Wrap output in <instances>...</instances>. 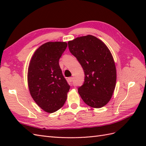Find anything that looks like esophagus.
Wrapping results in <instances>:
<instances>
[{
    "instance_id": "34e87169",
    "label": "esophagus",
    "mask_w": 146,
    "mask_h": 146,
    "mask_svg": "<svg viewBox=\"0 0 146 146\" xmlns=\"http://www.w3.org/2000/svg\"><path fill=\"white\" fill-rule=\"evenodd\" d=\"M73 77H70V78H68V81H69L70 82H73Z\"/></svg>"
}]
</instances>
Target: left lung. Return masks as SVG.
<instances>
[{
	"label": "left lung",
	"mask_w": 146,
	"mask_h": 146,
	"mask_svg": "<svg viewBox=\"0 0 146 146\" xmlns=\"http://www.w3.org/2000/svg\"><path fill=\"white\" fill-rule=\"evenodd\" d=\"M70 52L84 71L83 84L78 90L85 103L101 108L110 101L116 83V68L107 46L96 37L88 35L68 42Z\"/></svg>",
	"instance_id": "left-lung-1"
}]
</instances>
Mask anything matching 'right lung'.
<instances>
[{
	"instance_id": "obj_1",
	"label": "right lung",
	"mask_w": 146,
	"mask_h": 146,
	"mask_svg": "<svg viewBox=\"0 0 146 146\" xmlns=\"http://www.w3.org/2000/svg\"><path fill=\"white\" fill-rule=\"evenodd\" d=\"M66 47L65 42L44 43L30 61L27 74L30 94L38 106L48 113L63 106L70 88L59 64Z\"/></svg>"
}]
</instances>
